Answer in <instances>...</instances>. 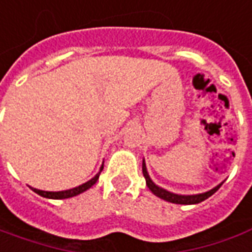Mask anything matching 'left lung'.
<instances>
[{
  "instance_id": "8db88e82",
  "label": "left lung",
  "mask_w": 252,
  "mask_h": 252,
  "mask_svg": "<svg viewBox=\"0 0 252 252\" xmlns=\"http://www.w3.org/2000/svg\"><path fill=\"white\" fill-rule=\"evenodd\" d=\"M142 174H144V178L146 180V186L148 189L151 190L156 197L161 198L164 201L167 202H172V203H179V205H195V203H199L208 199L210 195H213L221 187V185L224 182H221L220 185H217L216 187H213L212 190H209L206 192H201V194H192V195H182V194H175V192H171L168 190H165L163 187L158 186L153 180L151 179V176L148 174V169H146V164L145 160H142Z\"/></svg>"
}]
</instances>
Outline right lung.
Listing matches in <instances>:
<instances>
[{
	"label": "right lung",
	"instance_id": "1",
	"mask_svg": "<svg viewBox=\"0 0 252 252\" xmlns=\"http://www.w3.org/2000/svg\"><path fill=\"white\" fill-rule=\"evenodd\" d=\"M103 165H104V163L101 164L100 171L94 175L92 179H89L88 182H85V183H83V185L74 187V189L62 190V191H43V190H37V189H33V187H31V189L33 190V191L36 192V194H39V195H42V197H44V198H50V199H65V198L76 197V195H78V194L87 191L88 189H91V187L94 186V183L97 182V179H99V175H100V172L103 171Z\"/></svg>",
	"mask_w": 252,
	"mask_h": 252
}]
</instances>
